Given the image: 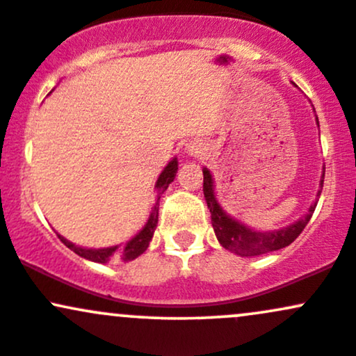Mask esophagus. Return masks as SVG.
<instances>
[{
  "label": "esophagus",
  "instance_id": "1",
  "mask_svg": "<svg viewBox=\"0 0 356 356\" xmlns=\"http://www.w3.org/2000/svg\"><path fill=\"white\" fill-rule=\"evenodd\" d=\"M188 152H190V154H193V156L200 154V152H202V146H200V144H198V143L188 144Z\"/></svg>",
  "mask_w": 356,
  "mask_h": 356
}]
</instances>
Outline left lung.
I'll list each match as a JSON object with an SVG mask.
<instances>
[{"label":"left lung","instance_id":"1","mask_svg":"<svg viewBox=\"0 0 356 356\" xmlns=\"http://www.w3.org/2000/svg\"><path fill=\"white\" fill-rule=\"evenodd\" d=\"M319 125V122H317ZM324 183V173L321 177V188L317 192V197L321 195ZM204 195L207 200V207L210 209V217H212V227L216 231L217 239L222 244L225 250L232 251V253L239 256H258L270 253V251L282 250V248L289 246L293 241L299 238V234L304 231V227L311 220L312 213L317 205V200L311 205L309 212L305 213L302 219L293 222L292 225L278 231H268V232H259L253 231L248 225L238 222L232 219L231 216L224 212L222 207L219 205L216 198V192H213V179L212 175L207 168H204Z\"/></svg>","mask_w":356,"mask_h":356}]
</instances>
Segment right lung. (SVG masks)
Listing matches in <instances>:
<instances>
[{"instance_id":"right-lung-1","label":"right lung","mask_w":356,"mask_h":356,"mask_svg":"<svg viewBox=\"0 0 356 356\" xmlns=\"http://www.w3.org/2000/svg\"><path fill=\"white\" fill-rule=\"evenodd\" d=\"M177 171H178V161H177V158H175L173 161L168 163V166L164 168L163 173L159 175L158 181H156V193H158L156 197H158V200H156L154 207H152V212H151V216H149L146 225H144V227L140 229V231L137 232V234L134 236L131 241H127V243H125L122 248L112 246V248H103V250H86V248L76 246V244L70 243V241L64 239L63 236H59V239L63 241V243L66 244L71 251H74V253L81 256V258L90 259V261L106 263V261H110L112 258L120 259V261H132V259H136L137 256L143 254L144 251L147 250L149 243H151L152 234H154V229H156V225H158L159 198H161V195L166 192V188L170 186V183L173 181L175 177H177Z\"/></svg>"}]
</instances>
